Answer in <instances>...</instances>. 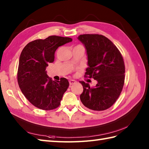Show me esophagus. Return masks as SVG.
Wrapping results in <instances>:
<instances>
[{
    "label": "esophagus",
    "instance_id": "34e87169",
    "mask_svg": "<svg viewBox=\"0 0 149 149\" xmlns=\"http://www.w3.org/2000/svg\"><path fill=\"white\" fill-rule=\"evenodd\" d=\"M69 83H70V85H72V84H74L75 83H76V81H75V80L71 79V80L69 81Z\"/></svg>",
    "mask_w": 149,
    "mask_h": 149
}]
</instances>
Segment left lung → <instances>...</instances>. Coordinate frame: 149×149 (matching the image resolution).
I'll use <instances>...</instances> for the list:
<instances>
[{
	"mask_svg": "<svg viewBox=\"0 0 149 149\" xmlns=\"http://www.w3.org/2000/svg\"><path fill=\"white\" fill-rule=\"evenodd\" d=\"M78 39L86 49L88 65L84 77L97 81L95 87L83 81L80 99L83 105L94 111L111 107L121 93L125 80V65L120 50L107 38L98 34H81Z\"/></svg>",
	"mask_w": 149,
	"mask_h": 149,
	"instance_id": "obj_1",
	"label": "left lung"
}]
</instances>
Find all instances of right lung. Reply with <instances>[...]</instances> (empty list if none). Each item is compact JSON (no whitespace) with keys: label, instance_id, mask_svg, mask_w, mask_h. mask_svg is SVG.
<instances>
[{"label":"right lung","instance_id":"right-lung-1","mask_svg":"<svg viewBox=\"0 0 149 149\" xmlns=\"http://www.w3.org/2000/svg\"><path fill=\"white\" fill-rule=\"evenodd\" d=\"M72 41L71 38L50 36L32 41L22 50L17 72L18 86L26 99L38 108L52 110L59 107L69 82L66 78L52 81L46 67L54 61L59 47Z\"/></svg>","mask_w":149,"mask_h":149}]
</instances>
